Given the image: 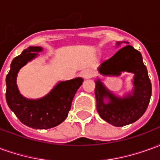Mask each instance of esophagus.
<instances>
[{"label": "esophagus", "instance_id": "34e87169", "mask_svg": "<svg viewBox=\"0 0 160 160\" xmlns=\"http://www.w3.org/2000/svg\"><path fill=\"white\" fill-rule=\"evenodd\" d=\"M94 75H95V72L90 68H87L82 72V77L84 79H90V78H92Z\"/></svg>", "mask_w": 160, "mask_h": 160}]
</instances>
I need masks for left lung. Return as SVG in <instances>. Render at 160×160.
I'll use <instances>...</instances> for the list:
<instances>
[{
    "label": "left lung",
    "mask_w": 160,
    "mask_h": 160,
    "mask_svg": "<svg viewBox=\"0 0 160 160\" xmlns=\"http://www.w3.org/2000/svg\"><path fill=\"white\" fill-rule=\"evenodd\" d=\"M122 43L128 42H118L116 45L118 47ZM98 72L109 76H118L122 72L134 74L132 93L122 98L112 93L99 79L96 80L95 96L100 118L116 127H122L137 121L148 109L152 95L151 81L140 51L131 45L124 46L101 64ZM104 99L109 100L108 103L104 102Z\"/></svg>",
    "instance_id": "left-lung-1"
}]
</instances>
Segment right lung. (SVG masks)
Segmentation results:
<instances>
[{
    "instance_id": "obj_1",
    "label": "right lung",
    "mask_w": 160,
    "mask_h": 160,
    "mask_svg": "<svg viewBox=\"0 0 160 160\" xmlns=\"http://www.w3.org/2000/svg\"><path fill=\"white\" fill-rule=\"evenodd\" d=\"M42 50V47L38 46L25 49L12 60L6 77V99L8 107L23 124L35 129H47L62 123L68 117L73 97L83 82L80 77L60 81L46 96L38 99H28L22 96L16 83L17 74Z\"/></svg>"
}]
</instances>
